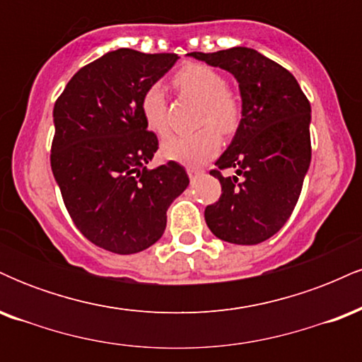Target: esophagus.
Wrapping results in <instances>:
<instances>
[{
  "label": "esophagus",
  "mask_w": 362,
  "mask_h": 362,
  "mask_svg": "<svg viewBox=\"0 0 362 362\" xmlns=\"http://www.w3.org/2000/svg\"><path fill=\"white\" fill-rule=\"evenodd\" d=\"M202 170L199 168V167H192V165H190V167H187V173H189V177L192 178V177H195L197 175V173H201Z\"/></svg>",
  "instance_id": "1"
}]
</instances>
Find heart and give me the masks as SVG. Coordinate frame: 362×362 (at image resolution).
Segmentation results:
<instances>
[{"instance_id":"b5f03b06","label":"heart","mask_w":362,"mask_h":362,"mask_svg":"<svg viewBox=\"0 0 362 362\" xmlns=\"http://www.w3.org/2000/svg\"><path fill=\"white\" fill-rule=\"evenodd\" d=\"M173 86L184 97L201 102L197 126L194 134L170 136L161 143V153L168 160L185 165H199L211 160L219 151L221 141L219 134L212 129H218L224 136L233 134L242 119V107L238 98L228 90V81L221 73L204 64H189L173 76ZM141 114L149 131L158 136H167L168 105L165 91L160 85H151L141 95Z\"/></svg>"}]
</instances>
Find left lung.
Wrapping results in <instances>:
<instances>
[{
  "mask_svg": "<svg viewBox=\"0 0 362 362\" xmlns=\"http://www.w3.org/2000/svg\"><path fill=\"white\" fill-rule=\"evenodd\" d=\"M190 56L230 71L242 93L235 138L209 172L221 197L206 207V223L224 242L262 243L284 226L300 199L311 161L310 102L288 69L255 49ZM226 168L237 175L223 177Z\"/></svg>",
  "mask_w": 362,
  "mask_h": 362,
  "instance_id": "obj_1",
  "label": "left lung"
}]
</instances>
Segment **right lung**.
Here are the masks:
<instances>
[{"mask_svg": "<svg viewBox=\"0 0 362 362\" xmlns=\"http://www.w3.org/2000/svg\"><path fill=\"white\" fill-rule=\"evenodd\" d=\"M177 54L117 49L83 66L54 105L51 168L74 226L119 255L146 250L163 235L167 209L189 185L175 161L149 170L158 149L141 95Z\"/></svg>", "mask_w": 362, "mask_h": 362, "instance_id": "1", "label": "right lung"}]
</instances>
